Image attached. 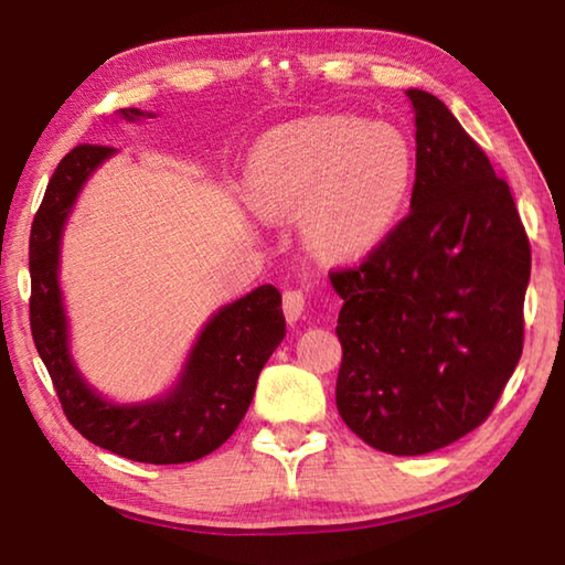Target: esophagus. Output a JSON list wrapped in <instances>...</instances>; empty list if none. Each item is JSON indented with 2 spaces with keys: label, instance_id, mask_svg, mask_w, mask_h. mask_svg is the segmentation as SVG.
Returning <instances> with one entry per match:
<instances>
[{
  "label": "esophagus",
  "instance_id": "obj_1",
  "mask_svg": "<svg viewBox=\"0 0 565 565\" xmlns=\"http://www.w3.org/2000/svg\"><path fill=\"white\" fill-rule=\"evenodd\" d=\"M306 311V294L303 291H286L284 294V317L289 323H296Z\"/></svg>",
  "mask_w": 565,
  "mask_h": 565
}]
</instances>
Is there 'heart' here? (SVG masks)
I'll return each instance as SVG.
<instances>
[{
	"label": "heart",
	"mask_w": 565,
	"mask_h": 565,
	"mask_svg": "<svg viewBox=\"0 0 565 565\" xmlns=\"http://www.w3.org/2000/svg\"><path fill=\"white\" fill-rule=\"evenodd\" d=\"M414 159L388 124L311 117L266 131L244 171L246 202L269 218H296L323 256L376 246L406 204Z\"/></svg>",
	"instance_id": "heart-1"
}]
</instances>
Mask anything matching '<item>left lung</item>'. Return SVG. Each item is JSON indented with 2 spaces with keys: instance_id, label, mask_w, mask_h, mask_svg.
<instances>
[{
  "instance_id": "8db88e82",
  "label": "left lung",
  "mask_w": 565,
  "mask_h": 565,
  "mask_svg": "<svg viewBox=\"0 0 565 565\" xmlns=\"http://www.w3.org/2000/svg\"><path fill=\"white\" fill-rule=\"evenodd\" d=\"M416 121L411 212L343 299L337 408L379 451L420 456L481 426L519 366L531 246L511 189L446 104L406 89Z\"/></svg>"
}]
</instances>
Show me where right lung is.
<instances>
[{"instance_id":"right-lung-1","label":"right lung","mask_w":565,"mask_h":565,"mask_svg":"<svg viewBox=\"0 0 565 565\" xmlns=\"http://www.w3.org/2000/svg\"><path fill=\"white\" fill-rule=\"evenodd\" d=\"M124 121L154 119V111L119 109ZM111 147L82 145L50 179L30 236L32 337L70 424L94 446L139 463H186L216 451L242 424L256 381L286 337L281 294L264 284L224 303L206 319L174 384L147 401L119 404L102 396L72 356V329L62 291V238L84 184Z\"/></svg>"}]
</instances>
